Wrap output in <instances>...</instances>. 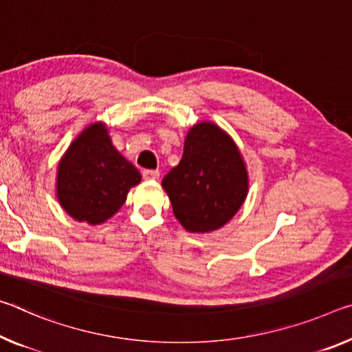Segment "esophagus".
<instances>
[{
    "mask_svg": "<svg viewBox=\"0 0 352 352\" xmlns=\"http://www.w3.org/2000/svg\"><path fill=\"white\" fill-rule=\"evenodd\" d=\"M142 177H144V180H158V178H160V172H158V170H150V169H147V170L142 172Z\"/></svg>",
    "mask_w": 352,
    "mask_h": 352,
    "instance_id": "1",
    "label": "esophagus"
}]
</instances>
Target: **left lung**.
Wrapping results in <instances>:
<instances>
[{
    "label": "left lung",
    "mask_w": 352,
    "mask_h": 352,
    "mask_svg": "<svg viewBox=\"0 0 352 352\" xmlns=\"http://www.w3.org/2000/svg\"><path fill=\"white\" fill-rule=\"evenodd\" d=\"M178 222L192 233L226 226L248 196L249 177L236 144L211 122L188 131L178 166L161 183Z\"/></svg>",
    "instance_id": "1"
}]
</instances>
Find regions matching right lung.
<instances>
[{
  "mask_svg": "<svg viewBox=\"0 0 352 352\" xmlns=\"http://www.w3.org/2000/svg\"><path fill=\"white\" fill-rule=\"evenodd\" d=\"M139 172L120 155L102 122L81 131L58 166L56 194L65 213L91 226L103 224L125 204Z\"/></svg>",
  "mask_w": 352,
  "mask_h": 352,
  "instance_id": "add662e5",
  "label": "right lung"
}]
</instances>
